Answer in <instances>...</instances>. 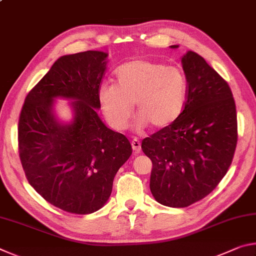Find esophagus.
I'll return each instance as SVG.
<instances>
[{
	"label": "esophagus",
	"instance_id": "34e87169",
	"mask_svg": "<svg viewBox=\"0 0 256 256\" xmlns=\"http://www.w3.org/2000/svg\"><path fill=\"white\" fill-rule=\"evenodd\" d=\"M131 144H132V148H133L134 152H136V154L140 152V151H141V142H140V140H138V138H133Z\"/></svg>",
	"mask_w": 256,
	"mask_h": 256
}]
</instances>
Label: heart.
Instances as JSON below:
<instances>
[{
  "instance_id": "b5f03b06",
  "label": "heart",
  "mask_w": 256,
  "mask_h": 256,
  "mask_svg": "<svg viewBox=\"0 0 256 256\" xmlns=\"http://www.w3.org/2000/svg\"><path fill=\"white\" fill-rule=\"evenodd\" d=\"M115 74L116 84L104 82L98 89L104 115L112 128H126L133 102L140 128L149 124L167 128L184 112L188 86L180 68L151 60H133L122 64Z\"/></svg>"
}]
</instances>
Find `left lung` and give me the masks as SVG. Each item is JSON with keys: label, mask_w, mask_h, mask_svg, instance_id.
Returning a JSON list of instances; mask_svg holds the SVG:
<instances>
[{"label": "left lung", "mask_w": 256, "mask_h": 256, "mask_svg": "<svg viewBox=\"0 0 256 256\" xmlns=\"http://www.w3.org/2000/svg\"><path fill=\"white\" fill-rule=\"evenodd\" d=\"M180 60L188 86L185 110L141 144L152 162L151 193L172 208L188 206L211 193L228 172L237 144L236 106L228 84L196 52L188 50Z\"/></svg>", "instance_id": "1"}]
</instances>
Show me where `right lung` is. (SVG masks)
<instances>
[{
	"label": "right lung",
	"mask_w": 256,
	"mask_h": 256,
	"mask_svg": "<svg viewBox=\"0 0 256 256\" xmlns=\"http://www.w3.org/2000/svg\"><path fill=\"white\" fill-rule=\"evenodd\" d=\"M107 58L102 50L60 56L21 110L19 151L28 182L47 202L71 214L102 209L116 172L132 154L128 138L97 114ZM56 98L70 100V121L56 114Z\"/></svg>",
	"instance_id": "right-lung-1"
}]
</instances>
